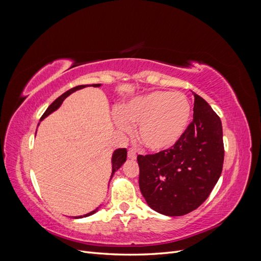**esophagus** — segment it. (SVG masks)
Wrapping results in <instances>:
<instances>
[{"mask_svg":"<svg viewBox=\"0 0 261 261\" xmlns=\"http://www.w3.org/2000/svg\"><path fill=\"white\" fill-rule=\"evenodd\" d=\"M127 156H128V159H130V160H135L136 156H137L135 150H134V149H129L128 152H127Z\"/></svg>","mask_w":261,"mask_h":261,"instance_id":"obj_1","label":"esophagus"}]
</instances>
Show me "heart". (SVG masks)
I'll return each mask as SVG.
<instances>
[{"label":"heart","mask_w":261,"mask_h":261,"mask_svg":"<svg viewBox=\"0 0 261 261\" xmlns=\"http://www.w3.org/2000/svg\"><path fill=\"white\" fill-rule=\"evenodd\" d=\"M191 118L192 105L185 94L154 90L122 105L116 124L123 130H129V125H138L140 143L151 151L159 152L178 143Z\"/></svg>","instance_id":"b5f03b06"}]
</instances>
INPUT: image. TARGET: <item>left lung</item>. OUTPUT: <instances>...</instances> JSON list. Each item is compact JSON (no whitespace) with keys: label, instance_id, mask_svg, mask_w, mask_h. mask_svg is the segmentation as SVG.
<instances>
[{"label":"left lung","instance_id":"obj_1","mask_svg":"<svg viewBox=\"0 0 261 261\" xmlns=\"http://www.w3.org/2000/svg\"><path fill=\"white\" fill-rule=\"evenodd\" d=\"M194 93L193 122L170 149L138 155L139 188L148 206L169 217L198 208L223 168L222 123L206 100Z\"/></svg>","mask_w":261,"mask_h":261}]
</instances>
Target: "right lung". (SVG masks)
<instances>
[{
	"mask_svg": "<svg viewBox=\"0 0 261 261\" xmlns=\"http://www.w3.org/2000/svg\"><path fill=\"white\" fill-rule=\"evenodd\" d=\"M87 86H89V85H82V86L74 87V88L69 89V90H67L66 92L63 93L62 96H60L58 99H55V100L52 102V103L49 106V108L46 109V111H45V112L43 113V115L41 116L40 121L44 120V118H45L46 116H49V115H50L51 113H53L54 111H57V110L62 106L63 101H64V100L69 96L70 93L75 92L76 90L83 89V88H85V87H87ZM91 86H93V87H100L101 84H93V85H91ZM126 156H127V150H126L125 148H118V149H116L115 151L113 152V154H112V160H111V161H112V173H111V177H110V180H111V178L113 177L114 173L124 164V162L126 161ZM110 180H109V184H110ZM99 208H100V207H98L97 209H94L93 211H91V212H89V213H87V215L80 216V217H75V219H81V218H85V217H89V216L93 215V213H96V212L99 210Z\"/></svg>",
	"mask_w": 261,
	"mask_h": 261,
	"instance_id": "right-lung-1",
	"label": "right lung"
}]
</instances>
